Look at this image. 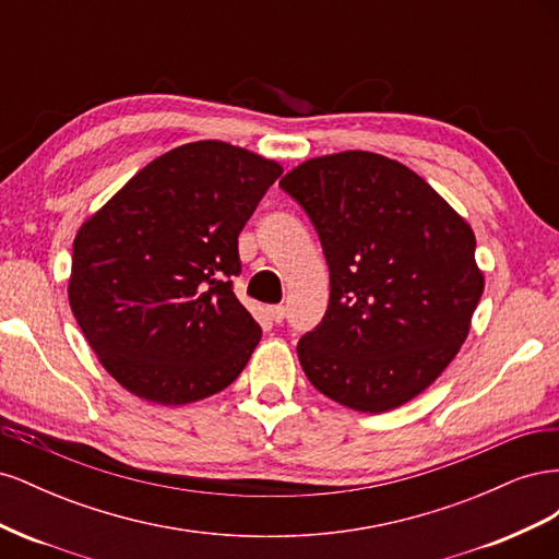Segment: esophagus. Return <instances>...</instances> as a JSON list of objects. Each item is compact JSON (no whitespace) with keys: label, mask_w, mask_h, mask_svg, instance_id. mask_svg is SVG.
<instances>
[{"label":"esophagus","mask_w":559,"mask_h":559,"mask_svg":"<svg viewBox=\"0 0 559 559\" xmlns=\"http://www.w3.org/2000/svg\"><path fill=\"white\" fill-rule=\"evenodd\" d=\"M267 312H270V317H273L275 324H282L284 317H286V308L284 306H273Z\"/></svg>","instance_id":"1"}]
</instances>
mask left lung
<instances>
[{"label": "left lung", "mask_w": 559, "mask_h": 559, "mask_svg": "<svg viewBox=\"0 0 559 559\" xmlns=\"http://www.w3.org/2000/svg\"><path fill=\"white\" fill-rule=\"evenodd\" d=\"M314 224L331 273L298 359L359 413L408 403L443 373L485 289L476 235L411 167L370 151L310 158L280 181Z\"/></svg>", "instance_id": "8db88e82"}]
</instances>
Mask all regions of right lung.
Segmentation results:
<instances>
[{
	"mask_svg": "<svg viewBox=\"0 0 559 559\" xmlns=\"http://www.w3.org/2000/svg\"><path fill=\"white\" fill-rule=\"evenodd\" d=\"M282 167L191 142L151 160L74 238L70 306L130 394L183 405L226 389L261 341L233 294L238 235Z\"/></svg>",
	"mask_w": 559,
	"mask_h": 559,
	"instance_id": "add662e5",
	"label": "right lung"
}]
</instances>
